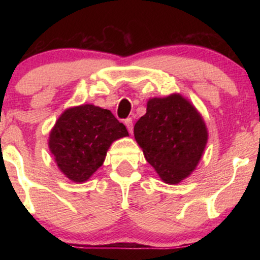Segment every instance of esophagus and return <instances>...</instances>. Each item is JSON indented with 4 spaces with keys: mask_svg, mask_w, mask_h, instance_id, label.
I'll list each match as a JSON object with an SVG mask.
<instances>
[{
    "mask_svg": "<svg viewBox=\"0 0 260 260\" xmlns=\"http://www.w3.org/2000/svg\"><path fill=\"white\" fill-rule=\"evenodd\" d=\"M124 123H125V125H126V127H127V130H129V133H130V134L133 133V130H134V126H133V119H131V118H126L125 120H124Z\"/></svg>",
    "mask_w": 260,
    "mask_h": 260,
    "instance_id": "1",
    "label": "esophagus"
}]
</instances>
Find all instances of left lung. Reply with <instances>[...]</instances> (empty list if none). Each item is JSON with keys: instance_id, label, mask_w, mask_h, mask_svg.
<instances>
[{"instance_id": "obj_1", "label": "left lung", "mask_w": 260, "mask_h": 260, "mask_svg": "<svg viewBox=\"0 0 260 260\" xmlns=\"http://www.w3.org/2000/svg\"><path fill=\"white\" fill-rule=\"evenodd\" d=\"M134 135L145 159L168 184L180 183L197 169L208 141L201 113L180 93L149 99Z\"/></svg>"}]
</instances>
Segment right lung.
Listing matches in <instances>:
<instances>
[{"label": "right lung", "instance_id": "1", "mask_svg": "<svg viewBox=\"0 0 260 260\" xmlns=\"http://www.w3.org/2000/svg\"><path fill=\"white\" fill-rule=\"evenodd\" d=\"M126 136L125 125L110 110L83 104L60 115L49 133L48 148L60 172L83 183L103 166L110 145Z\"/></svg>", "mask_w": 260, "mask_h": 260}]
</instances>
